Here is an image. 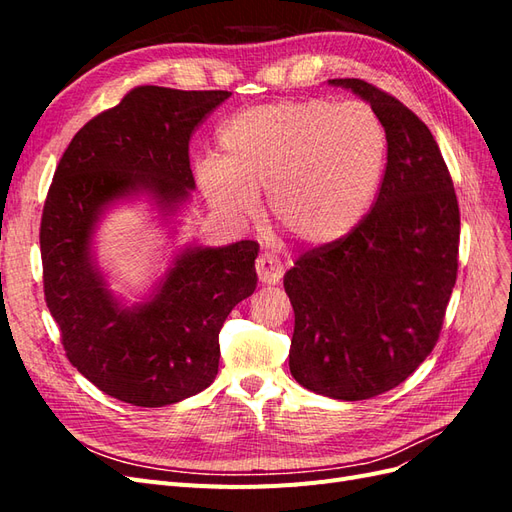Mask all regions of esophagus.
<instances>
[{
  "instance_id": "1",
  "label": "esophagus",
  "mask_w": 512,
  "mask_h": 512,
  "mask_svg": "<svg viewBox=\"0 0 512 512\" xmlns=\"http://www.w3.org/2000/svg\"><path fill=\"white\" fill-rule=\"evenodd\" d=\"M256 273H258V280H260L262 284H277V282L282 280L284 267H282L280 260L269 256V254H265V256H260V258L256 260Z\"/></svg>"
}]
</instances>
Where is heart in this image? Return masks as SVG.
Wrapping results in <instances>:
<instances>
[{"instance_id": "heart-1", "label": "heart", "mask_w": 512, "mask_h": 512, "mask_svg": "<svg viewBox=\"0 0 512 512\" xmlns=\"http://www.w3.org/2000/svg\"><path fill=\"white\" fill-rule=\"evenodd\" d=\"M218 158L196 162L207 203L232 222L258 213L267 192L277 228L309 247L359 226L384 170L386 132L367 104L290 100L245 108L218 130Z\"/></svg>"}]
</instances>
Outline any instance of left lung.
<instances>
[{"label": "left lung", "mask_w": 512, "mask_h": 512, "mask_svg": "<svg viewBox=\"0 0 512 512\" xmlns=\"http://www.w3.org/2000/svg\"><path fill=\"white\" fill-rule=\"evenodd\" d=\"M329 85L380 117L386 170L359 226L284 275L290 374L318 395L359 401L395 389L436 346L457 280L459 205L436 138L408 106L361 79Z\"/></svg>", "instance_id": "1"}]
</instances>
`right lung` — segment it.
<instances>
[{
    "label": "right lung",
    "mask_w": 512,
    "mask_h": 512,
    "mask_svg": "<svg viewBox=\"0 0 512 512\" xmlns=\"http://www.w3.org/2000/svg\"><path fill=\"white\" fill-rule=\"evenodd\" d=\"M230 91L136 87L76 132L40 224L44 299L70 363L141 408L192 397L218 376L220 329L256 290V241L185 245L143 301L108 288L94 237L102 215L145 196L168 226L196 190L190 136ZM173 235V232H170Z\"/></svg>",
    "instance_id": "obj_1"
}]
</instances>
